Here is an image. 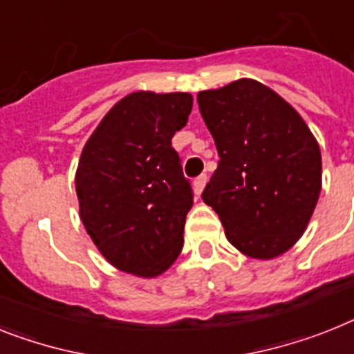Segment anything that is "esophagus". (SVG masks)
<instances>
[{"instance_id":"34e87169","label":"esophagus","mask_w":354,"mask_h":354,"mask_svg":"<svg viewBox=\"0 0 354 354\" xmlns=\"http://www.w3.org/2000/svg\"><path fill=\"white\" fill-rule=\"evenodd\" d=\"M205 185H207V176H205V174H201V176L196 178V180H194V192H196V194L200 196L201 192H203Z\"/></svg>"}]
</instances>
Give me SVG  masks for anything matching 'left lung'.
I'll return each mask as SVG.
<instances>
[{"instance_id": "1", "label": "left lung", "mask_w": 354, "mask_h": 354, "mask_svg": "<svg viewBox=\"0 0 354 354\" xmlns=\"http://www.w3.org/2000/svg\"><path fill=\"white\" fill-rule=\"evenodd\" d=\"M198 104L219 154L201 198L241 254L261 261L284 254L319 201V142L281 95L254 79L200 91Z\"/></svg>"}]
</instances>
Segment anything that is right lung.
Here are the masks:
<instances>
[{"mask_svg": "<svg viewBox=\"0 0 354 354\" xmlns=\"http://www.w3.org/2000/svg\"><path fill=\"white\" fill-rule=\"evenodd\" d=\"M191 93L135 91L118 100L86 142L75 172L79 212L104 259L158 277L182 252L191 183L172 147Z\"/></svg>", "mask_w": 354, "mask_h": 354, "instance_id": "right-lung-1", "label": "right lung"}]
</instances>
